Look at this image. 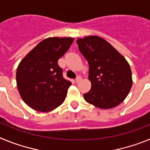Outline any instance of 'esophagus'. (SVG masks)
<instances>
[{"label": "esophagus", "mask_w": 150, "mask_h": 150, "mask_svg": "<svg viewBox=\"0 0 150 150\" xmlns=\"http://www.w3.org/2000/svg\"><path fill=\"white\" fill-rule=\"evenodd\" d=\"M81 79H82V76H78L76 78V79H75V82H76V83H79V82L80 81Z\"/></svg>", "instance_id": "esophagus-1"}]
</instances>
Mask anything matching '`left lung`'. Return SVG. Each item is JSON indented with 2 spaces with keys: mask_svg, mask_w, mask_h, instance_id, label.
Here are the masks:
<instances>
[{
  "mask_svg": "<svg viewBox=\"0 0 150 150\" xmlns=\"http://www.w3.org/2000/svg\"><path fill=\"white\" fill-rule=\"evenodd\" d=\"M79 50L89 66L91 88L84 94L88 103L110 109L125 99L132 86V70L125 57L107 40L88 36L76 40Z\"/></svg>",
  "mask_w": 150,
  "mask_h": 150,
  "instance_id": "8db88e82",
  "label": "left lung"
}]
</instances>
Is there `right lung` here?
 <instances>
[{
  "mask_svg": "<svg viewBox=\"0 0 150 150\" xmlns=\"http://www.w3.org/2000/svg\"><path fill=\"white\" fill-rule=\"evenodd\" d=\"M72 38H48L24 57L16 71V84L28 106L49 112L64 100L71 82L62 76L58 61L74 42Z\"/></svg>",
  "mask_w": 150,
  "mask_h": 150,
  "instance_id": "1",
  "label": "right lung"
}]
</instances>
